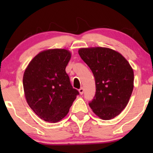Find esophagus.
<instances>
[{
	"mask_svg": "<svg viewBox=\"0 0 153 153\" xmlns=\"http://www.w3.org/2000/svg\"><path fill=\"white\" fill-rule=\"evenodd\" d=\"M79 93H80V95H82V94L83 93V92H84V89H83V88H81L79 90Z\"/></svg>",
	"mask_w": 153,
	"mask_h": 153,
	"instance_id": "obj_1",
	"label": "esophagus"
}]
</instances>
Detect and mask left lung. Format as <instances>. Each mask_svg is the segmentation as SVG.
Listing matches in <instances>:
<instances>
[{
	"label": "left lung",
	"mask_w": 153,
	"mask_h": 153,
	"mask_svg": "<svg viewBox=\"0 0 153 153\" xmlns=\"http://www.w3.org/2000/svg\"><path fill=\"white\" fill-rule=\"evenodd\" d=\"M79 54L94 75L96 92L90 107L102 120H111L126 107L134 88V71L119 52L106 47L80 48Z\"/></svg>",
	"instance_id": "8db88e82"
}]
</instances>
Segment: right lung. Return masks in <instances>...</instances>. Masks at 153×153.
<instances>
[{
  "instance_id": "1",
  "label": "right lung",
  "mask_w": 153,
  "mask_h": 153,
  "mask_svg": "<svg viewBox=\"0 0 153 153\" xmlns=\"http://www.w3.org/2000/svg\"><path fill=\"white\" fill-rule=\"evenodd\" d=\"M72 53L68 49H50L37 54L25 70L24 95L29 106L42 120H61L79 95L65 72Z\"/></svg>"
}]
</instances>
